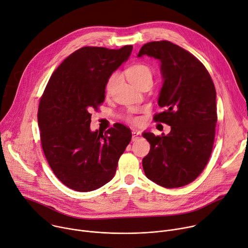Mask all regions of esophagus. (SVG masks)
Instances as JSON below:
<instances>
[{
  "instance_id": "obj_1",
  "label": "esophagus",
  "mask_w": 248,
  "mask_h": 248,
  "mask_svg": "<svg viewBox=\"0 0 248 248\" xmlns=\"http://www.w3.org/2000/svg\"><path fill=\"white\" fill-rule=\"evenodd\" d=\"M140 137H141V132L140 130H138V129H133L132 130V140L133 141L139 140Z\"/></svg>"
}]
</instances>
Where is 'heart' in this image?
Listing matches in <instances>:
<instances>
[{"label":"heart","instance_id":"1","mask_svg":"<svg viewBox=\"0 0 248 248\" xmlns=\"http://www.w3.org/2000/svg\"><path fill=\"white\" fill-rule=\"evenodd\" d=\"M127 79L129 80L130 83H132L134 86L139 87L142 82L144 81H152V72L149 67L145 64L142 63H138L131 65L130 67H128L127 70L125 71ZM117 74L111 75L106 85V91L107 93H109L111 91L112 87H114L116 81H117ZM130 122L132 123H139V119H130Z\"/></svg>","mask_w":248,"mask_h":248}]
</instances>
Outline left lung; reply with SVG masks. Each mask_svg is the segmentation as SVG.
<instances>
[{"instance_id":"obj_1","label":"left lung","mask_w":248,"mask_h":248,"mask_svg":"<svg viewBox=\"0 0 248 248\" xmlns=\"http://www.w3.org/2000/svg\"><path fill=\"white\" fill-rule=\"evenodd\" d=\"M158 59L163 84L158 105L165 110L156 122L171 126L168 134L143 132L150 151L142 159L145 176L164 188L188 185L206 167L217 125L216 88L206 69L193 54L167 41L148 42L138 57Z\"/></svg>"}]
</instances>
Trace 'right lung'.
Listing matches in <instances>:
<instances>
[{"label":"right lung","mask_w":248,"mask_h":248,"mask_svg":"<svg viewBox=\"0 0 248 248\" xmlns=\"http://www.w3.org/2000/svg\"><path fill=\"white\" fill-rule=\"evenodd\" d=\"M131 50L82 47L64 59L44 90L37 112L42 149L55 176L72 190L90 192L109 182L130 142V129L121 124L105 134L92 131L90 110L105 101L108 78Z\"/></svg>","instance_id":"right-lung-1"}]
</instances>
